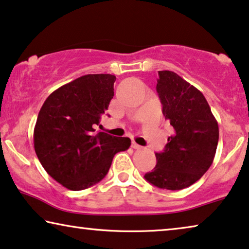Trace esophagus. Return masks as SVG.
Here are the masks:
<instances>
[{"label":"esophagus","mask_w":249,"mask_h":249,"mask_svg":"<svg viewBox=\"0 0 249 249\" xmlns=\"http://www.w3.org/2000/svg\"><path fill=\"white\" fill-rule=\"evenodd\" d=\"M132 148H133V149H135V150H141V149H142V146H141V145H139L138 143L133 142V143H132Z\"/></svg>","instance_id":"34e87169"}]
</instances>
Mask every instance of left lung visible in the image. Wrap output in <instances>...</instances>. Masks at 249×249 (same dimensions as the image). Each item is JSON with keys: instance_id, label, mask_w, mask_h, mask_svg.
I'll return each instance as SVG.
<instances>
[{"instance_id": "left-lung-1", "label": "left lung", "mask_w": 249, "mask_h": 249, "mask_svg": "<svg viewBox=\"0 0 249 249\" xmlns=\"http://www.w3.org/2000/svg\"><path fill=\"white\" fill-rule=\"evenodd\" d=\"M158 74L157 92L174 134L163 151L156 153V167L144 178L159 188L179 191L197 181L212 164L219 126L201 91L173 71Z\"/></svg>"}]
</instances>
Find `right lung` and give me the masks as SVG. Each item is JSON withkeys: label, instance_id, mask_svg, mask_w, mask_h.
Segmentation results:
<instances>
[{"label": "right lung", "instance_id": "add662e5", "mask_svg": "<svg viewBox=\"0 0 249 249\" xmlns=\"http://www.w3.org/2000/svg\"><path fill=\"white\" fill-rule=\"evenodd\" d=\"M111 74H87L51 93L38 114L35 151L52 178L71 191L99 183L117 152L131 145L128 138L99 132L101 115L114 97Z\"/></svg>", "mask_w": 249, "mask_h": 249}]
</instances>
